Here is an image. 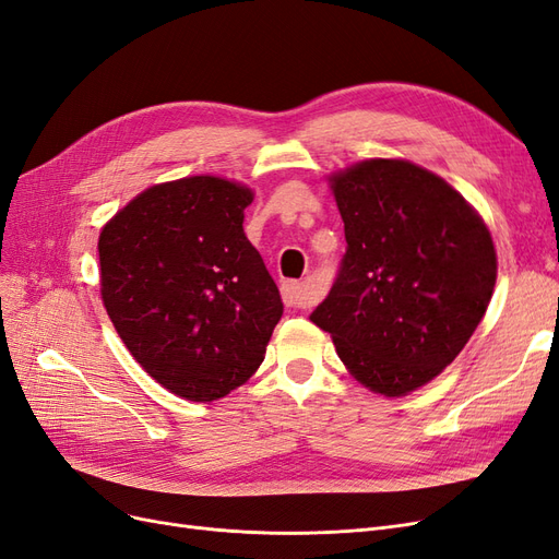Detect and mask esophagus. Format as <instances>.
<instances>
[{"label":"esophagus","mask_w":559,"mask_h":559,"mask_svg":"<svg viewBox=\"0 0 559 559\" xmlns=\"http://www.w3.org/2000/svg\"><path fill=\"white\" fill-rule=\"evenodd\" d=\"M280 292H282V300L286 308H310L314 302V294L302 282L286 280V282H282Z\"/></svg>","instance_id":"34e87169"}]
</instances>
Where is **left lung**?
Here are the masks:
<instances>
[{"instance_id":"left-lung-1","label":"left lung","mask_w":559,"mask_h":559,"mask_svg":"<svg viewBox=\"0 0 559 559\" xmlns=\"http://www.w3.org/2000/svg\"><path fill=\"white\" fill-rule=\"evenodd\" d=\"M331 189L347 249L310 321L370 392L405 396L480 324L497 282L492 235L448 181L408 160L357 163Z\"/></svg>"}]
</instances>
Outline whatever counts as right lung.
<instances>
[{
	"label": "right lung",
	"instance_id": "obj_1",
	"mask_svg": "<svg viewBox=\"0 0 559 559\" xmlns=\"http://www.w3.org/2000/svg\"><path fill=\"white\" fill-rule=\"evenodd\" d=\"M253 193L222 177L151 186L99 233L114 329L173 394L207 403L245 384L282 317L275 280L242 228Z\"/></svg>",
	"mask_w": 559,
	"mask_h": 559
}]
</instances>
